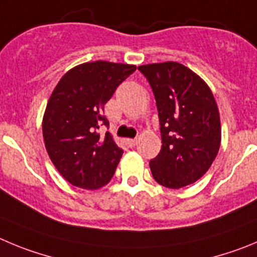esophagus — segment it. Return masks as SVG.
<instances>
[{"label":"esophagus","mask_w":257,"mask_h":257,"mask_svg":"<svg viewBox=\"0 0 257 257\" xmlns=\"http://www.w3.org/2000/svg\"><path fill=\"white\" fill-rule=\"evenodd\" d=\"M126 143H128L131 147H134V146H137L138 141L137 140H128V141H126Z\"/></svg>","instance_id":"esophagus-1"}]
</instances>
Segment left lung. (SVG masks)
<instances>
[{
    "label": "left lung",
    "mask_w": 257,
    "mask_h": 257,
    "mask_svg": "<svg viewBox=\"0 0 257 257\" xmlns=\"http://www.w3.org/2000/svg\"><path fill=\"white\" fill-rule=\"evenodd\" d=\"M151 84L160 119L161 150L150 168L157 183L178 189L207 172L221 141L220 115L206 82L179 62L138 66Z\"/></svg>",
    "instance_id": "1"
}]
</instances>
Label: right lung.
Here are the masks:
<instances>
[{
	"instance_id": "1",
	"label": "right lung",
	"mask_w": 257,
	"mask_h": 257,
	"mask_svg": "<svg viewBox=\"0 0 257 257\" xmlns=\"http://www.w3.org/2000/svg\"><path fill=\"white\" fill-rule=\"evenodd\" d=\"M136 65L110 61L84 62L62 75L52 91L42 120L46 150L69 183L98 189L111 180L123 150L108 132L103 106Z\"/></svg>"
}]
</instances>
